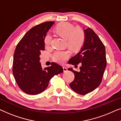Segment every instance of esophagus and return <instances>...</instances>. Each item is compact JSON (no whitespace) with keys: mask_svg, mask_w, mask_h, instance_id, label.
Wrapping results in <instances>:
<instances>
[{"mask_svg":"<svg viewBox=\"0 0 121 121\" xmlns=\"http://www.w3.org/2000/svg\"><path fill=\"white\" fill-rule=\"evenodd\" d=\"M63 69H64V72H66L67 71V69L66 67H63Z\"/></svg>","mask_w":121,"mask_h":121,"instance_id":"obj_1","label":"esophagus"}]
</instances>
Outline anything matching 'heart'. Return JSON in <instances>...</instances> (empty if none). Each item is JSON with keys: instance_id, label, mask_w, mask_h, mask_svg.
I'll list each match as a JSON object with an SVG mask.
<instances>
[{"instance_id": "b5f03b06", "label": "heart", "mask_w": 121, "mask_h": 121, "mask_svg": "<svg viewBox=\"0 0 121 121\" xmlns=\"http://www.w3.org/2000/svg\"><path fill=\"white\" fill-rule=\"evenodd\" d=\"M55 31L59 35L66 39L67 47L72 51L79 50L84 43L85 39L84 32L79 27H74L70 23L63 22L59 23L55 27ZM52 36L48 34L44 39L46 47L50 45ZM69 56L67 51H56L52 55V59L56 62L64 64Z\"/></svg>"}]
</instances>
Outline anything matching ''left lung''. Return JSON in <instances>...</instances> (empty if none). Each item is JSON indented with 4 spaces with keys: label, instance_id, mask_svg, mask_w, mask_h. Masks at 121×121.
<instances>
[{
    "label": "left lung",
    "instance_id": "left-lung-1",
    "mask_svg": "<svg viewBox=\"0 0 121 121\" xmlns=\"http://www.w3.org/2000/svg\"><path fill=\"white\" fill-rule=\"evenodd\" d=\"M85 39L77 54L69 59V64L77 66L81 63L80 71H73L74 79L69 84L73 91L86 95L98 88L101 83L106 67L105 46L99 37L91 28L84 30Z\"/></svg>",
    "mask_w": 121,
    "mask_h": 121
}]
</instances>
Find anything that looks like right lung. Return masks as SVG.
Wrapping results in <instances>:
<instances>
[{
  "mask_svg": "<svg viewBox=\"0 0 121 121\" xmlns=\"http://www.w3.org/2000/svg\"><path fill=\"white\" fill-rule=\"evenodd\" d=\"M54 22H45L32 27L15 49L13 77L20 89L26 94L37 95L43 92L51 78L63 72L62 67L55 62L43 69L39 62L40 52L45 49L44 39Z\"/></svg>",
  "mask_w": 121,
  "mask_h": 121,
  "instance_id": "obj_1",
  "label": "right lung"
}]
</instances>
